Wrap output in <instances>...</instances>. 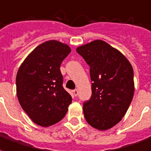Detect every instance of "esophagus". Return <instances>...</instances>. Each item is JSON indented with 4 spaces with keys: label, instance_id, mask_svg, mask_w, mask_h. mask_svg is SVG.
I'll return each mask as SVG.
<instances>
[{
    "label": "esophagus",
    "instance_id": "esophagus-1",
    "mask_svg": "<svg viewBox=\"0 0 151 151\" xmlns=\"http://www.w3.org/2000/svg\"><path fill=\"white\" fill-rule=\"evenodd\" d=\"M73 95L75 96V97H77V96H78V90H73Z\"/></svg>",
    "mask_w": 151,
    "mask_h": 151
}]
</instances>
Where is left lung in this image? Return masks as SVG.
Instances as JSON below:
<instances>
[{
    "instance_id": "8db88e82",
    "label": "left lung",
    "mask_w": 151,
    "mask_h": 151,
    "mask_svg": "<svg viewBox=\"0 0 151 151\" xmlns=\"http://www.w3.org/2000/svg\"><path fill=\"white\" fill-rule=\"evenodd\" d=\"M90 66L92 95L83 103L86 120L91 127L106 130L126 114L134 96V70L127 58L101 40L77 48Z\"/></svg>"
}]
</instances>
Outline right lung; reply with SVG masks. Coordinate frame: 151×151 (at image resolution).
Here are the masks:
<instances>
[{
  "mask_svg": "<svg viewBox=\"0 0 151 151\" xmlns=\"http://www.w3.org/2000/svg\"><path fill=\"white\" fill-rule=\"evenodd\" d=\"M69 45L51 40L36 47L24 59L16 78L17 95L33 122L50 127L64 118L72 97L63 88L60 66Z\"/></svg>",
  "mask_w": 151,
  "mask_h": 151,
  "instance_id": "1",
  "label": "right lung"
}]
</instances>
